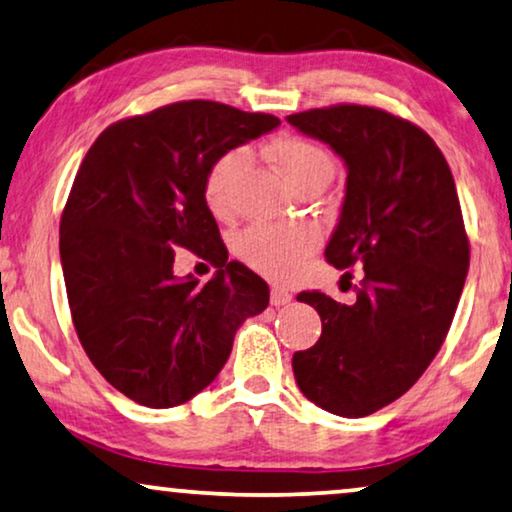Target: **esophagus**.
I'll list each match as a JSON object with an SVG mask.
<instances>
[{"label":"esophagus","mask_w":512,"mask_h":512,"mask_svg":"<svg viewBox=\"0 0 512 512\" xmlns=\"http://www.w3.org/2000/svg\"><path fill=\"white\" fill-rule=\"evenodd\" d=\"M291 293L284 289V286H272V291H270V303L275 305V307H282V305H286V303H291Z\"/></svg>","instance_id":"obj_1"}]
</instances>
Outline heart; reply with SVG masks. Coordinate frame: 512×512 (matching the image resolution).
<instances>
[{
    "label": "heart",
    "mask_w": 512,
    "mask_h": 512,
    "mask_svg": "<svg viewBox=\"0 0 512 512\" xmlns=\"http://www.w3.org/2000/svg\"><path fill=\"white\" fill-rule=\"evenodd\" d=\"M272 158L296 188L303 181L328 174L331 158L310 139L282 137L272 144ZM247 163V149H230L209 165L202 181V198L214 216H228L233 207V181ZM319 235L310 226H251L237 237V254L251 270L265 277L286 279L303 268L305 258L317 247Z\"/></svg>",
    "instance_id": "obj_1"
}]
</instances>
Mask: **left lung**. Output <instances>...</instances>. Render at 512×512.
<instances>
[{"label":"left lung","mask_w":512,"mask_h":512,"mask_svg":"<svg viewBox=\"0 0 512 512\" xmlns=\"http://www.w3.org/2000/svg\"><path fill=\"white\" fill-rule=\"evenodd\" d=\"M345 160L347 184L326 261L363 265L354 305L298 293L321 317V338L293 354L314 405L366 417L394 403L438 354L468 272V237L450 165L422 128L389 111L335 104L286 116Z\"/></svg>","instance_id":"obj_1"}]
</instances>
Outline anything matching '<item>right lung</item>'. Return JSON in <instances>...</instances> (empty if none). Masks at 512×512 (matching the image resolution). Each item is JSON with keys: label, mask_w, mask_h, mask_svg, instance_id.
Here are the masks:
<instances>
[{"label": "right lung", "mask_w": 512, "mask_h": 512, "mask_svg": "<svg viewBox=\"0 0 512 512\" xmlns=\"http://www.w3.org/2000/svg\"><path fill=\"white\" fill-rule=\"evenodd\" d=\"M279 118L209 100L174 102L109 125L76 172L60 219L69 310L88 359L146 408L191 401L228 361L237 328L270 289L228 261L202 181L221 153ZM212 262L205 287L173 275V249Z\"/></svg>", "instance_id": "obj_1"}]
</instances>
